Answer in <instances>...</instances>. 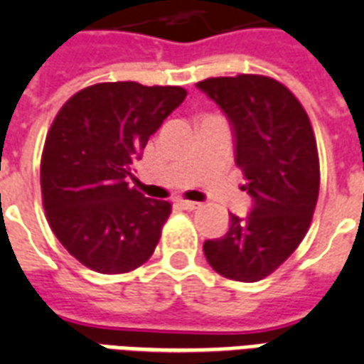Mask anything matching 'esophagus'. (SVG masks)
I'll return each instance as SVG.
<instances>
[{
	"instance_id": "34e87169",
	"label": "esophagus",
	"mask_w": 364,
	"mask_h": 364,
	"mask_svg": "<svg viewBox=\"0 0 364 364\" xmlns=\"http://www.w3.org/2000/svg\"><path fill=\"white\" fill-rule=\"evenodd\" d=\"M177 204L181 205L183 210H188V211L198 210V208H200L198 202H193V200H177Z\"/></svg>"
}]
</instances>
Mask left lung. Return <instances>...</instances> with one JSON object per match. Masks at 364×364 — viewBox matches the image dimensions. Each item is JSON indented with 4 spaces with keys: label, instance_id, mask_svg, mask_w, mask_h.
Listing matches in <instances>:
<instances>
[{
    "label": "left lung",
    "instance_id": "left-lung-1",
    "mask_svg": "<svg viewBox=\"0 0 364 364\" xmlns=\"http://www.w3.org/2000/svg\"><path fill=\"white\" fill-rule=\"evenodd\" d=\"M196 87L227 113L242 188L253 198L251 213H230L228 232L208 240L204 255L228 279L259 282L293 255L310 228L319 196L314 128L299 98L272 77H210Z\"/></svg>",
    "mask_w": 364,
    "mask_h": 364
}]
</instances>
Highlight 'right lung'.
<instances>
[{"label": "right lung", "instance_id": "obj_1", "mask_svg": "<svg viewBox=\"0 0 364 364\" xmlns=\"http://www.w3.org/2000/svg\"><path fill=\"white\" fill-rule=\"evenodd\" d=\"M185 96L181 87L98 82L54 117L41 154L43 208L54 236L90 270L124 274L153 255L171 204L126 177Z\"/></svg>", "mask_w": 364, "mask_h": 364}]
</instances>
